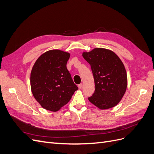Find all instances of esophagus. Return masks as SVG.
Wrapping results in <instances>:
<instances>
[{
  "label": "esophagus",
  "mask_w": 154,
  "mask_h": 154,
  "mask_svg": "<svg viewBox=\"0 0 154 154\" xmlns=\"http://www.w3.org/2000/svg\"><path fill=\"white\" fill-rule=\"evenodd\" d=\"M82 83H80V84H79L78 85V88H79V89H81V88H82Z\"/></svg>",
  "instance_id": "obj_1"
}]
</instances>
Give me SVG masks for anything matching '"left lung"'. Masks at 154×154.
Returning <instances> with one entry per match:
<instances>
[{
	"label": "left lung",
	"mask_w": 154,
	"mask_h": 154,
	"mask_svg": "<svg viewBox=\"0 0 154 154\" xmlns=\"http://www.w3.org/2000/svg\"><path fill=\"white\" fill-rule=\"evenodd\" d=\"M83 57L91 65L95 83V91L88 97L92 104L101 110L117 105L127 87V74L124 64L112 51L94 48L83 52Z\"/></svg>",
	"instance_id": "8db88e82"
}]
</instances>
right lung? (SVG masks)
<instances>
[{
  "label": "right lung",
  "mask_w": 154,
  "mask_h": 154,
  "mask_svg": "<svg viewBox=\"0 0 154 154\" xmlns=\"http://www.w3.org/2000/svg\"><path fill=\"white\" fill-rule=\"evenodd\" d=\"M70 53L60 49L46 51L32 67V94L45 110L57 112L66 105L78 87L67 69Z\"/></svg>",
  "instance_id": "add662e5"
}]
</instances>
